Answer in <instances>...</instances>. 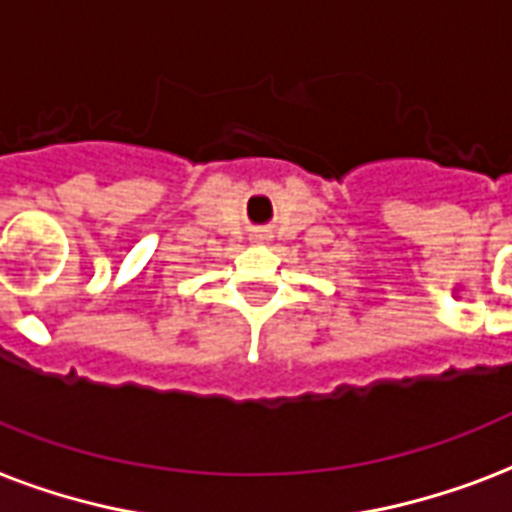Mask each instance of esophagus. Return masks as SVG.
Masks as SVG:
<instances>
[{"label":"esophagus","instance_id":"34e87169","mask_svg":"<svg viewBox=\"0 0 512 512\" xmlns=\"http://www.w3.org/2000/svg\"><path fill=\"white\" fill-rule=\"evenodd\" d=\"M269 237H272V235H269V232H253L251 240H253V243H267Z\"/></svg>","mask_w":512,"mask_h":512}]
</instances>
